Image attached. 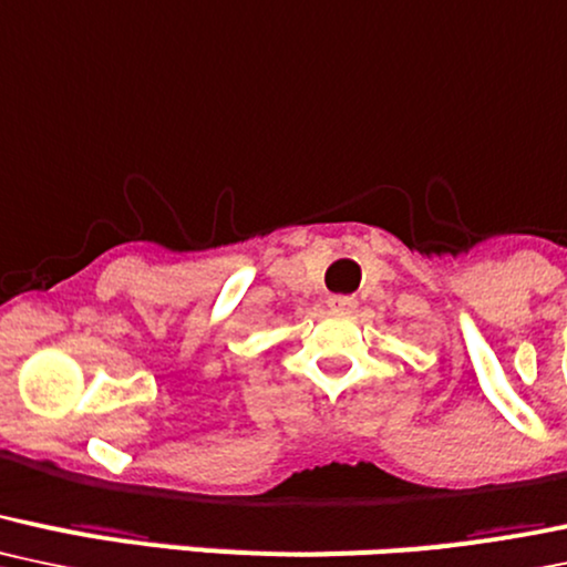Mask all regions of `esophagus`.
<instances>
[{
    "instance_id": "obj_1",
    "label": "esophagus",
    "mask_w": 567,
    "mask_h": 567,
    "mask_svg": "<svg viewBox=\"0 0 567 567\" xmlns=\"http://www.w3.org/2000/svg\"><path fill=\"white\" fill-rule=\"evenodd\" d=\"M355 305L358 302L352 297H344V295L329 297V308L337 310V312H352V310H355Z\"/></svg>"
}]
</instances>
